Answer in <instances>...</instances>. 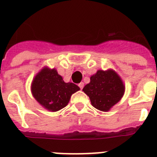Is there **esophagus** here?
I'll return each instance as SVG.
<instances>
[{
	"label": "esophagus",
	"instance_id": "obj_1",
	"mask_svg": "<svg viewBox=\"0 0 157 157\" xmlns=\"http://www.w3.org/2000/svg\"><path fill=\"white\" fill-rule=\"evenodd\" d=\"M78 86L80 87V89H83V88H84V82H80V84H78Z\"/></svg>",
	"mask_w": 157,
	"mask_h": 157
}]
</instances>
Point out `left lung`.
<instances>
[{"instance_id":"left-lung-1","label":"left lung","mask_w":157,"mask_h":157,"mask_svg":"<svg viewBox=\"0 0 157 157\" xmlns=\"http://www.w3.org/2000/svg\"><path fill=\"white\" fill-rule=\"evenodd\" d=\"M95 108L109 111L121 100L125 92V84L114 70L99 69L90 77V82L83 88Z\"/></svg>"}]
</instances>
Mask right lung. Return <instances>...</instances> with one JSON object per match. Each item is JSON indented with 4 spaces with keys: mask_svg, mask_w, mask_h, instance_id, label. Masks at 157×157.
I'll use <instances>...</instances> for the list:
<instances>
[{
    "mask_svg": "<svg viewBox=\"0 0 157 157\" xmlns=\"http://www.w3.org/2000/svg\"><path fill=\"white\" fill-rule=\"evenodd\" d=\"M80 90L77 84L65 83L56 69L45 66L34 77L31 94L36 101L47 111L55 112L69 103L71 95Z\"/></svg>",
    "mask_w": 157,
    "mask_h": 157,
    "instance_id": "add662e5",
    "label": "right lung"
}]
</instances>
